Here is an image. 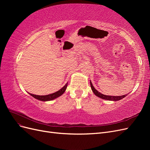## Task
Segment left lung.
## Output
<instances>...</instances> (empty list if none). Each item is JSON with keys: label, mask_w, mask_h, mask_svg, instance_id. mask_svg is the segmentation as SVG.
I'll use <instances>...</instances> for the list:
<instances>
[{"label": "left lung", "mask_w": 150, "mask_h": 150, "mask_svg": "<svg viewBox=\"0 0 150 150\" xmlns=\"http://www.w3.org/2000/svg\"><path fill=\"white\" fill-rule=\"evenodd\" d=\"M90 84H91V89L93 91V93L96 95V96L100 98L101 99H105V100H109V101H119L120 99H122V98H124L125 97H126V95H123V96H108V95H104L101 94V93H99V91L94 88V87L93 86L91 81H90Z\"/></svg>", "instance_id": "obj_1"}]
</instances>
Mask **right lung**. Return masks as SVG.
<instances>
[{
    "instance_id": "1",
    "label": "right lung",
    "mask_w": 150,
    "mask_h": 150,
    "mask_svg": "<svg viewBox=\"0 0 150 150\" xmlns=\"http://www.w3.org/2000/svg\"><path fill=\"white\" fill-rule=\"evenodd\" d=\"M67 83L64 86H63V87L61 89L57 91V92L50 94L48 95H45V96H39V95H35V94H33L30 93H29V94L30 95V96L34 97L35 99H38V100H39V101H52V100H53V99L61 96V95L65 92V91H66V89L67 88Z\"/></svg>"
}]
</instances>
